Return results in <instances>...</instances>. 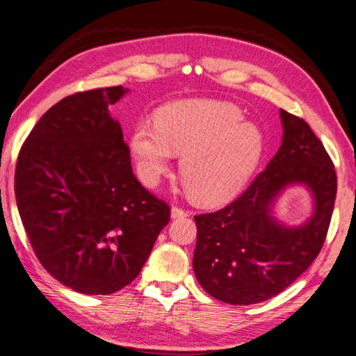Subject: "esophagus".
I'll use <instances>...</instances> for the list:
<instances>
[{
	"label": "esophagus",
	"mask_w": 356,
	"mask_h": 356,
	"mask_svg": "<svg viewBox=\"0 0 356 356\" xmlns=\"http://www.w3.org/2000/svg\"><path fill=\"white\" fill-rule=\"evenodd\" d=\"M170 213H172V219H181V218H186V216H188V211L178 205H173Z\"/></svg>",
	"instance_id": "1"
}]
</instances>
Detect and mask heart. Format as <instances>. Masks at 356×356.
<instances>
[{
	"label": "heart",
	"mask_w": 356,
	"mask_h": 356,
	"mask_svg": "<svg viewBox=\"0 0 356 356\" xmlns=\"http://www.w3.org/2000/svg\"><path fill=\"white\" fill-rule=\"evenodd\" d=\"M137 169L154 186L183 154L179 173L195 199L220 202L238 192L261 159L264 138L237 107L219 101H190L163 108L154 124H138L131 136Z\"/></svg>",
	"instance_id": "heart-1"
}]
</instances>
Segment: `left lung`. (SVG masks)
<instances>
[{
	"instance_id": "left-lung-1",
	"label": "left lung",
	"mask_w": 356,
	"mask_h": 356,
	"mask_svg": "<svg viewBox=\"0 0 356 356\" xmlns=\"http://www.w3.org/2000/svg\"><path fill=\"white\" fill-rule=\"evenodd\" d=\"M280 151L249 187L213 213L196 214L195 275L210 296L252 305L284 291L314 261L327 236L337 173L323 143L305 120L281 110ZM302 182L316 199L315 216L290 230L270 218V205L289 184Z\"/></svg>"
}]
</instances>
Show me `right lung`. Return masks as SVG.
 <instances>
[{
  "label": "right lung",
  "instance_id": "obj_1",
  "mask_svg": "<svg viewBox=\"0 0 356 356\" xmlns=\"http://www.w3.org/2000/svg\"><path fill=\"white\" fill-rule=\"evenodd\" d=\"M122 86L76 92L43 115L21 146L15 195L45 270L84 294L133 282L160 231L166 201L134 177L129 148L108 115Z\"/></svg>",
  "mask_w": 356,
  "mask_h": 356
}]
</instances>
